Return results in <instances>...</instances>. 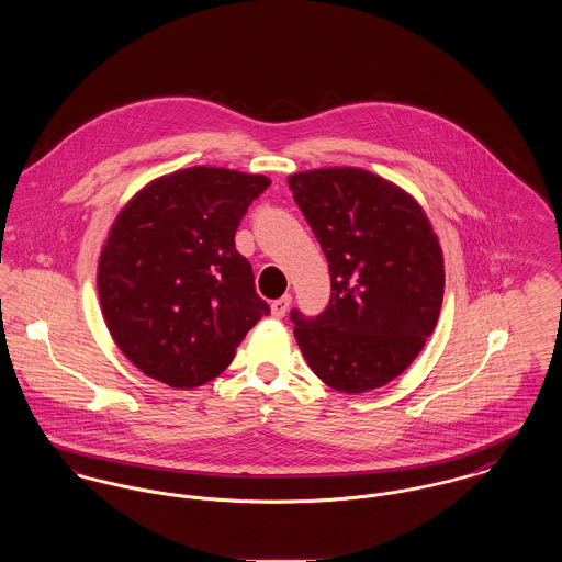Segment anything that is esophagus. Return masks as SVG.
I'll return each instance as SVG.
<instances>
[{
  "mask_svg": "<svg viewBox=\"0 0 562 562\" xmlns=\"http://www.w3.org/2000/svg\"><path fill=\"white\" fill-rule=\"evenodd\" d=\"M289 306H291V295H282L280 300H276L273 304H271V314L276 316V318H282L286 311H289Z\"/></svg>",
  "mask_w": 562,
  "mask_h": 562,
  "instance_id": "34e87169",
  "label": "esophagus"
}]
</instances>
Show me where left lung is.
Segmentation results:
<instances>
[{
  "instance_id": "obj_1",
  "label": "left lung",
  "mask_w": 562,
  "mask_h": 562,
  "mask_svg": "<svg viewBox=\"0 0 562 562\" xmlns=\"http://www.w3.org/2000/svg\"><path fill=\"white\" fill-rule=\"evenodd\" d=\"M327 258V308L291 311L314 374L347 394L403 373L436 329L443 258L420 204L360 168H325L289 179Z\"/></svg>"
}]
</instances>
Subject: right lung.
Here are the masks:
<instances>
[{
  "label": "right lung",
  "mask_w": 562,
  "mask_h": 562,
  "mask_svg": "<svg viewBox=\"0 0 562 562\" xmlns=\"http://www.w3.org/2000/svg\"><path fill=\"white\" fill-rule=\"evenodd\" d=\"M269 179L195 166L142 189L116 217L97 286L126 358L172 387L222 373L269 314L235 233Z\"/></svg>",
  "instance_id": "right-lung-1"
}]
</instances>
